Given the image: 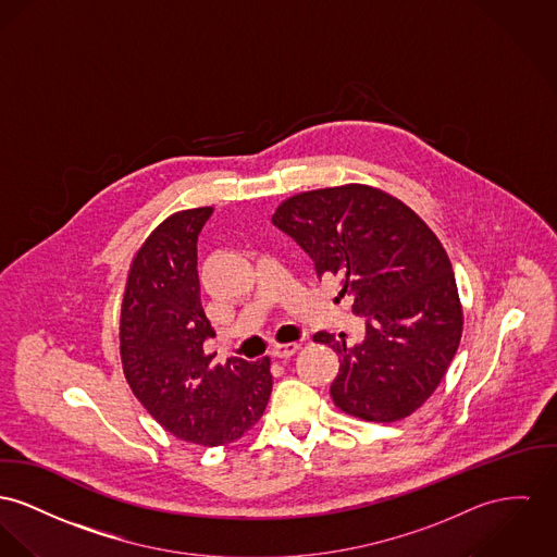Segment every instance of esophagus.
<instances>
[{"mask_svg":"<svg viewBox=\"0 0 557 557\" xmlns=\"http://www.w3.org/2000/svg\"><path fill=\"white\" fill-rule=\"evenodd\" d=\"M299 343H284V345H273V349H271V356L273 358H282V360H288L290 356H295L297 354V349H299Z\"/></svg>","mask_w":557,"mask_h":557,"instance_id":"1","label":"esophagus"}]
</instances>
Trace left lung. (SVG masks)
Segmentation results:
<instances>
[{
  "instance_id": "1",
  "label": "left lung",
  "mask_w": 557,
  "mask_h": 557,
  "mask_svg": "<svg viewBox=\"0 0 557 557\" xmlns=\"http://www.w3.org/2000/svg\"><path fill=\"white\" fill-rule=\"evenodd\" d=\"M271 222L335 275L364 337L315 333L342 358L335 405L369 422L413 413L441 384L462 337L451 262L424 220L377 188L347 184L300 193Z\"/></svg>"
}]
</instances>
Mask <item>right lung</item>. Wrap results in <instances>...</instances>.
Masks as SVG:
<instances>
[{
  "label": "right lung",
  "mask_w": 557,
  "mask_h": 557,
  "mask_svg": "<svg viewBox=\"0 0 557 557\" xmlns=\"http://www.w3.org/2000/svg\"><path fill=\"white\" fill-rule=\"evenodd\" d=\"M214 208L168 218L128 271L121 356L128 385L173 436L226 445L260 420L273 387L269 356L215 364L203 343L215 333L201 305L197 239Z\"/></svg>",
  "instance_id": "1"
}]
</instances>
